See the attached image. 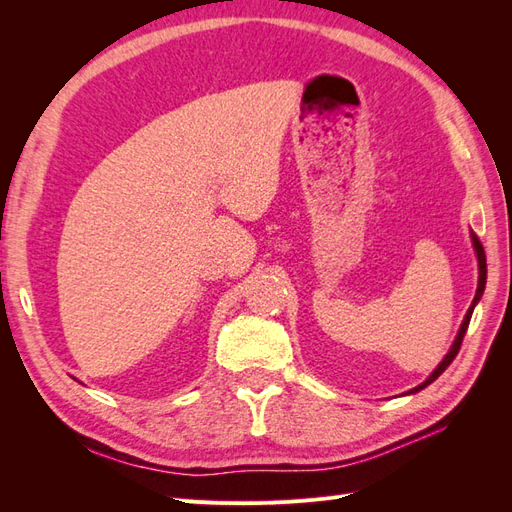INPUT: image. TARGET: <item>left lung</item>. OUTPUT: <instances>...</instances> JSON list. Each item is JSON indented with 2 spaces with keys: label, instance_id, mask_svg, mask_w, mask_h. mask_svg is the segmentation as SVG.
Segmentation results:
<instances>
[{
  "label": "left lung",
  "instance_id": "1",
  "mask_svg": "<svg viewBox=\"0 0 512 512\" xmlns=\"http://www.w3.org/2000/svg\"><path fill=\"white\" fill-rule=\"evenodd\" d=\"M472 243H474V250H476V256H478V288H476V297H474V301H472V305H470V309H468V314H466V318H463V324H461V329H459V333H457V339H455V344H453V348L448 350V354L444 356V361L436 367V371H433V374L421 384V386H416V389H412V393H416V391H421V389H425L427 384H431L433 380H436L442 371L453 363V359L457 356V352H459V348H461V342H463V335H466V331H468V324H470V318H472V312H474V305L478 303V299L483 297V290H485V282H487V258H485V250H483V243H480V239L476 237V232H472Z\"/></svg>",
  "mask_w": 512,
  "mask_h": 512
}]
</instances>
